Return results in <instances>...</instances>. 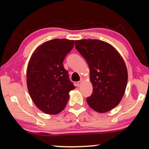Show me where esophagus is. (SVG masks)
<instances>
[{
	"mask_svg": "<svg viewBox=\"0 0 149 149\" xmlns=\"http://www.w3.org/2000/svg\"><path fill=\"white\" fill-rule=\"evenodd\" d=\"M84 81V79H81V80L79 81H78V82L77 83V87H79L80 85H81L82 82Z\"/></svg>",
	"mask_w": 149,
	"mask_h": 149,
	"instance_id": "obj_1",
	"label": "esophagus"
}]
</instances>
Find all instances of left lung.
<instances>
[{
  "mask_svg": "<svg viewBox=\"0 0 149 149\" xmlns=\"http://www.w3.org/2000/svg\"><path fill=\"white\" fill-rule=\"evenodd\" d=\"M75 48L86 60L90 71L93 93L87 101L99 113L112 110L120 102L127 86L125 63L115 48L97 39L75 41Z\"/></svg>",
  "mask_w": 149,
  "mask_h": 149,
  "instance_id": "obj_1",
  "label": "left lung"
}]
</instances>
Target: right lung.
Wrapping results in <instances>:
<instances>
[{
    "label": "right lung",
    "instance_id": "1",
    "mask_svg": "<svg viewBox=\"0 0 149 149\" xmlns=\"http://www.w3.org/2000/svg\"><path fill=\"white\" fill-rule=\"evenodd\" d=\"M74 40L54 39L33 52L27 68V87L35 105L45 114L61 112L75 89L63 61L74 46Z\"/></svg>",
    "mask_w": 149,
    "mask_h": 149
}]
</instances>
